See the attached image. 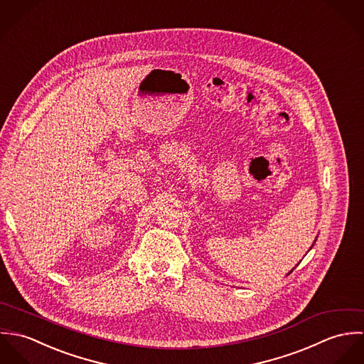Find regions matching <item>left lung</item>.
Listing matches in <instances>:
<instances>
[{
	"label": "left lung",
	"mask_w": 364,
	"mask_h": 364,
	"mask_svg": "<svg viewBox=\"0 0 364 364\" xmlns=\"http://www.w3.org/2000/svg\"><path fill=\"white\" fill-rule=\"evenodd\" d=\"M315 241H316V240H315ZM315 241H314V242H315ZM312 245H314V244H312ZM312 245H311V248H312ZM311 248H310V250H311ZM293 270H294V269H291V270H290V272H289V273H287V274H290V273H291V272H293Z\"/></svg>",
	"instance_id": "1"
}]
</instances>
